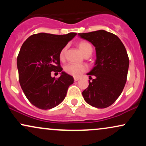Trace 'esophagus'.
<instances>
[{
    "instance_id": "obj_1",
    "label": "esophagus",
    "mask_w": 146,
    "mask_h": 146,
    "mask_svg": "<svg viewBox=\"0 0 146 146\" xmlns=\"http://www.w3.org/2000/svg\"><path fill=\"white\" fill-rule=\"evenodd\" d=\"M80 80V78H74V81H78V80Z\"/></svg>"
}]
</instances>
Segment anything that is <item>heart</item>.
<instances>
[{"mask_svg":"<svg viewBox=\"0 0 146 146\" xmlns=\"http://www.w3.org/2000/svg\"><path fill=\"white\" fill-rule=\"evenodd\" d=\"M78 46L82 53L84 56L87 54L88 53H90L93 51L91 45L88 42L85 40H82L79 42L78 44ZM66 47H64L62 48V50L60 52V59L61 60H64L65 56V52H66ZM64 71L66 72L68 74L72 75L73 77H79L83 73L86 72L88 70V67L85 64H68L64 68Z\"/></svg>","mask_w":146,"mask_h":146,"instance_id":"b5f03b06","label":"heart"}]
</instances>
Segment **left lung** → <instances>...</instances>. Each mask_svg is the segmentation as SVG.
<instances>
[{
  "label": "left lung",
  "instance_id": "1",
  "mask_svg": "<svg viewBox=\"0 0 146 146\" xmlns=\"http://www.w3.org/2000/svg\"><path fill=\"white\" fill-rule=\"evenodd\" d=\"M79 36L95 46V66L88 73L94 76L88 88L82 92L84 99L95 108L110 106L119 97L128 75L129 58L119 38L104 30L78 33Z\"/></svg>",
  "mask_w": 146,
  "mask_h": 146
}]
</instances>
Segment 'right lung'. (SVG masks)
Returning <instances> with one entry per match:
<instances>
[{"instance_id":"add662e5","label":"right lung","mask_w":146,"mask_h":146,"mask_svg":"<svg viewBox=\"0 0 146 146\" xmlns=\"http://www.w3.org/2000/svg\"><path fill=\"white\" fill-rule=\"evenodd\" d=\"M76 35L39 33L22 45L17 58L19 82L26 98L37 108L48 110L59 105L73 83V77L62 71L59 55ZM52 71L61 72V75L52 78Z\"/></svg>"}]
</instances>
